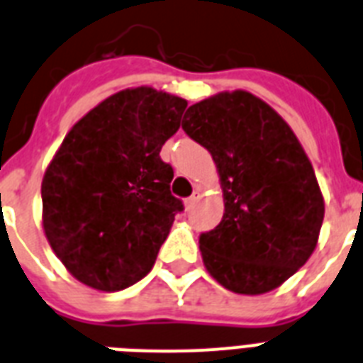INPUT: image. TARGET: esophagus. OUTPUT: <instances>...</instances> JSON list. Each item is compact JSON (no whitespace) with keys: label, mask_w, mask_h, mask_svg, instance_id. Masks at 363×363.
Wrapping results in <instances>:
<instances>
[{"label":"esophagus","mask_w":363,"mask_h":363,"mask_svg":"<svg viewBox=\"0 0 363 363\" xmlns=\"http://www.w3.org/2000/svg\"><path fill=\"white\" fill-rule=\"evenodd\" d=\"M199 197H201V190H199V188H196V191H194V194H191V196L186 199V211H191V208L196 207L197 201H199Z\"/></svg>","instance_id":"34e87169"}]
</instances>
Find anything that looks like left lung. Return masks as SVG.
Wrapping results in <instances>:
<instances>
[{
    "label": "left lung",
    "mask_w": 363,
    "mask_h": 363,
    "mask_svg": "<svg viewBox=\"0 0 363 363\" xmlns=\"http://www.w3.org/2000/svg\"><path fill=\"white\" fill-rule=\"evenodd\" d=\"M182 130L212 155L222 222L199 237L207 272L237 294H264L308 263L325 197L293 128L248 91H222L190 106Z\"/></svg>",
    "instance_id": "obj_1"
}]
</instances>
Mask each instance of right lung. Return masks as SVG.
I'll return each mask as SVG.
<instances>
[{
  "mask_svg": "<svg viewBox=\"0 0 363 363\" xmlns=\"http://www.w3.org/2000/svg\"><path fill=\"white\" fill-rule=\"evenodd\" d=\"M186 106L149 85L123 89L65 135L40 184L43 229L79 284L113 293L151 272L182 211L160 149Z\"/></svg>",
  "mask_w": 363,
  "mask_h": 363,
  "instance_id": "right-lung-1",
  "label": "right lung"
}]
</instances>
